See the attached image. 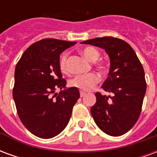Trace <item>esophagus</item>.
<instances>
[{
	"instance_id": "34e87169",
	"label": "esophagus",
	"mask_w": 157,
	"mask_h": 157,
	"mask_svg": "<svg viewBox=\"0 0 157 157\" xmlns=\"http://www.w3.org/2000/svg\"><path fill=\"white\" fill-rule=\"evenodd\" d=\"M80 96H81V98H83V97H85V96H86V92H80Z\"/></svg>"
}]
</instances>
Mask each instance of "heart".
Returning <instances> with one entry per match:
<instances>
[{
    "label": "heart",
    "instance_id": "heart-1",
    "mask_svg": "<svg viewBox=\"0 0 157 157\" xmlns=\"http://www.w3.org/2000/svg\"><path fill=\"white\" fill-rule=\"evenodd\" d=\"M82 53L86 58L92 62H96L97 60H98L101 56L98 50L93 47H86L82 49ZM67 59H68V53L65 52L61 55L60 59H59V68L64 73H68L69 71ZM96 65L102 70L104 69V65L100 62L97 63ZM99 82H100V77L98 74L88 73V74L75 75L74 78H72L70 81V86L72 87L80 89L82 91L87 92L94 88Z\"/></svg>",
    "mask_w": 157,
    "mask_h": 157
}]
</instances>
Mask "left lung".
Instances as JSON below:
<instances>
[{
	"label": "left lung",
	"instance_id": "obj_1",
	"mask_svg": "<svg viewBox=\"0 0 157 157\" xmlns=\"http://www.w3.org/2000/svg\"><path fill=\"white\" fill-rule=\"evenodd\" d=\"M105 49L111 67L102 88L113 93L107 97L97 92L91 108L96 124L105 134L119 136L127 133L140 115L146 91L145 71L137 55L127 42L113 37L83 41Z\"/></svg>",
	"mask_w": 157,
	"mask_h": 157
}]
</instances>
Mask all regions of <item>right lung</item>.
I'll return each mask as SVG.
<instances>
[{"mask_svg":"<svg viewBox=\"0 0 157 157\" xmlns=\"http://www.w3.org/2000/svg\"><path fill=\"white\" fill-rule=\"evenodd\" d=\"M75 42L44 39L27 48L16 65L12 90L22 124L39 138L58 135L68 124L72 109L80 98L78 88H65L59 55Z\"/></svg>","mask_w":157,"mask_h":157,"instance_id":"add662e5","label":"right lung"}]
</instances>
